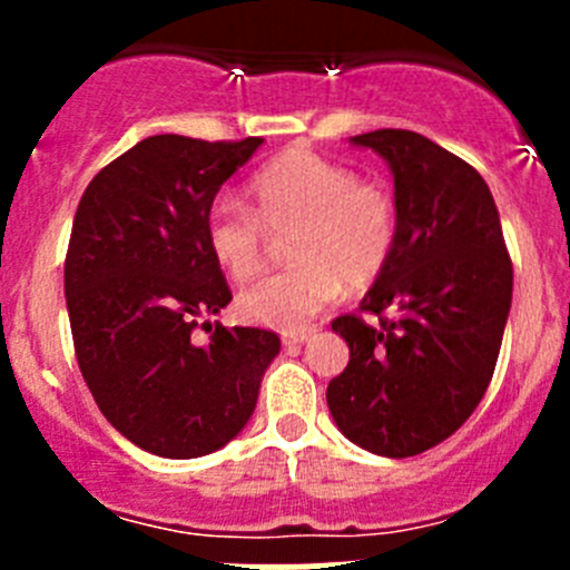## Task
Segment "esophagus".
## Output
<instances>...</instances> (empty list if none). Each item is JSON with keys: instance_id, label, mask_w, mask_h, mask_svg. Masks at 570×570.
<instances>
[{"instance_id": "esophagus-1", "label": "esophagus", "mask_w": 570, "mask_h": 570, "mask_svg": "<svg viewBox=\"0 0 570 570\" xmlns=\"http://www.w3.org/2000/svg\"><path fill=\"white\" fill-rule=\"evenodd\" d=\"M312 333H314V327H301V331H284L281 333V338H284V344H301V342H306Z\"/></svg>"}]
</instances>
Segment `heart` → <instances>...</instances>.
I'll list each match as a JSON object with an SVG mask.
<instances>
[{"label": "heart", "instance_id": "obj_1", "mask_svg": "<svg viewBox=\"0 0 570 570\" xmlns=\"http://www.w3.org/2000/svg\"><path fill=\"white\" fill-rule=\"evenodd\" d=\"M250 209L217 200L206 215L212 258L237 284L253 281L269 262V237H286L289 269L258 281L239 295L248 322L295 331L350 289L375 284L392 264L400 209L392 189L312 148H286L248 184Z\"/></svg>", "mask_w": 570, "mask_h": 570}]
</instances>
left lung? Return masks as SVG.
Masks as SVG:
<instances>
[{"mask_svg":"<svg viewBox=\"0 0 570 570\" xmlns=\"http://www.w3.org/2000/svg\"><path fill=\"white\" fill-rule=\"evenodd\" d=\"M394 174L400 239L361 314L331 322L350 364L327 383L361 450L411 458L450 439L488 392L513 301V262L485 178L407 129L353 137ZM364 313L379 317L368 325Z\"/></svg>","mask_w":570,"mask_h":570,"instance_id":"obj_1","label":"left lung"}]
</instances>
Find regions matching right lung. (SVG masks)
<instances>
[{
  "mask_svg": "<svg viewBox=\"0 0 570 570\" xmlns=\"http://www.w3.org/2000/svg\"><path fill=\"white\" fill-rule=\"evenodd\" d=\"M262 146L154 135L82 193L66 253L73 353L120 435L163 458H200L248 424L281 338L200 322L232 301L206 245L217 189ZM200 324L209 345L191 342Z\"/></svg>",
  "mask_w": 570,
  "mask_h": 570,
  "instance_id": "obj_1",
  "label": "right lung"
}]
</instances>
